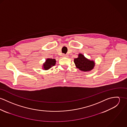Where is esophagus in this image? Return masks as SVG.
Returning a JSON list of instances; mask_svg holds the SVG:
<instances>
[{
	"label": "esophagus",
	"instance_id": "34e87169",
	"mask_svg": "<svg viewBox=\"0 0 127 127\" xmlns=\"http://www.w3.org/2000/svg\"><path fill=\"white\" fill-rule=\"evenodd\" d=\"M63 56L64 57H68V55L67 54H63Z\"/></svg>",
	"mask_w": 127,
	"mask_h": 127
}]
</instances>
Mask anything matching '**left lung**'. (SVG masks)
<instances>
[{"label":"left lung","mask_w":127,"mask_h":127,"mask_svg":"<svg viewBox=\"0 0 127 127\" xmlns=\"http://www.w3.org/2000/svg\"><path fill=\"white\" fill-rule=\"evenodd\" d=\"M74 63L76 67L83 71H89L92 70L95 65L93 61H90L85 57L83 55L79 54L77 58L74 59Z\"/></svg>","instance_id":"1"}]
</instances>
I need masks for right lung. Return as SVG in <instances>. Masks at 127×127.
<instances>
[{
    "label": "right lung",
    "mask_w": 127,
    "mask_h": 127,
    "mask_svg": "<svg viewBox=\"0 0 127 127\" xmlns=\"http://www.w3.org/2000/svg\"><path fill=\"white\" fill-rule=\"evenodd\" d=\"M56 64L55 59H48L46 60V62L43 64V69L45 70H47L51 67V66L55 65Z\"/></svg>",
    "instance_id": "add662e5"
}]
</instances>
